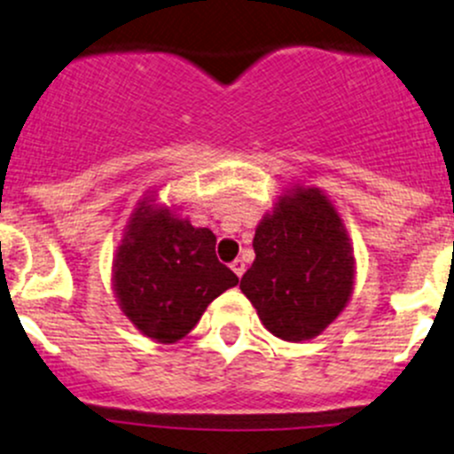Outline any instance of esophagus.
Segmentation results:
<instances>
[{
    "mask_svg": "<svg viewBox=\"0 0 454 454\" xmlns=\"http://www.w3.org/2000/svg\"><path fill=\"white\" fill-rule=\"evenodd\" d=\"M231 268H232V272H235L237 277L241 278V277H244V272H246V261L244 259H235V261H232Z\"/></svg>",
    "mask_w": 454,
    "mask_h": 454,
    "instance_id": "1",
    "label": "esophagus"
}]
</instances>
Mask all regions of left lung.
<instances>
[{
	"label": "left lung",
	"instance_id": "left-lung-1",
	"mask_svg": "<svg viewBox=\"0 0 454 454\" xmlns=\"http://www.w3.org/2000/svg\"><path fill=\"white\" fill-rule=\"evenodd\" d=\"M254 261L241 292L270 333L287 342L316 338L347 308L356 259L332 200L316 186L278 195L254 231Z\"/></svg>",
	"mask_w": 454,
	"mask_h": 454
}]
</instances>
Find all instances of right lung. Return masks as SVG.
Instances as JSON below:
<instances>
[{"label":"right lung","instance_id":"1","mask_svg":"<svg viewBox=\"0 0 454 454\" xmlns=\"http://www.w3.org/2000/svg\"><path fill=\"white\" fill-rule=\"evenodd\" d=\"M237 283V274L215 256L213 231L195 228L155 204L153 195L138 201L114 254L112 286L140 333L164 345L177 342Z\"/></svg>","mask_w":454,"mask_h":454}]
</instances>
